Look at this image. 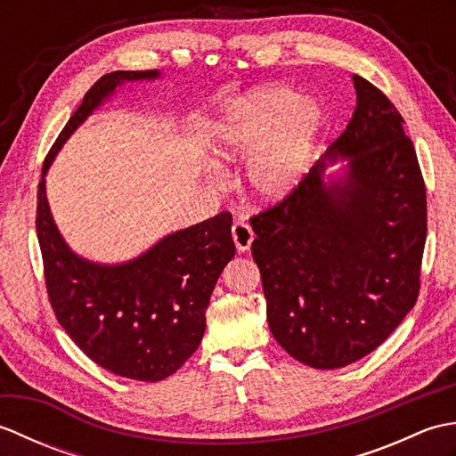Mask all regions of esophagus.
I'll return each instance as SVG.
<instances>
[{"mask_svg": "<svg viewBox=\"0 0 456 456\" xmlns=\"http://www.w3.org/2000/svg\"><path fill=\"white\" fill-rule=\"evenodd\" d=\"M231 231H233V240H235L239 253H247L255 240V233H253V229L248 227V223L245 219H237Z\"/></svg>", "mask_w": 456, "mask_h": 456, "instance_id": "obj_1", "label": "esophagus"}]
</instances>
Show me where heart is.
<instances>
[{
    "mask_svg": "<svg viewBox=\"0 0 456 456\" xmlns=\"http://www.w3.org/2000/svg\"><path fill=\"white\" fill-rule=\"evenodd\" d=\"M325 127V110L286 86H270L237 100L219 123L213 142L217 162L253 157L247 167L250 196L274 203L289 196L312 170Z\"/></svg>",
    "mask_w": 456,
    "mask_h": 456,
    "instance_id": "obj_1",
    "label": "heart"
}]
</instances>
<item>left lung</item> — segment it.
Here are the masks:
<instances>
[{"label":"left lung","instance_id":"left-lung-1","mask_svg":"<svg viewBox=\"0 0 456 456\" xmlns=\"http://www.w3.org/2000/svg\"><path fill=\"white\" fill-rule=\"evenodd\" d=\"M353 119L286 200L250 219L268 327L296 361L351 364L415 305L428 198L403 118L353 76ZM346 167L326 174L329 163Z\"/></svg>","mask_w":456,"mask_h":456}]
</instances>
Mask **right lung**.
Masks as SVG:
<instances>
[{"instance_id":"obj_1","label":"right lung","mask_w":456,"mask_h":456,"mask_svg":"<svg viewBox=\"0 0 456 456\" xmlns=\"http://www.w3.org/2000/svg\"><path fill=\"white\" fill-rule=\"evenodd\" d=\"M157 78L159 70L102 76L45 159L37 193V235L58 323L95 364L142 382L168 378L200 346L211 292L235 256L231 213L174 231L127 263L102 265L66 245L48 208L45 176L70 134L119 86Z\"/></svg>"}]
</instances>
